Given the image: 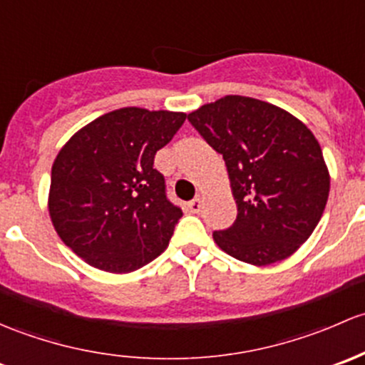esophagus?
<instances>
[{
    "mask_svg": "<svg viewBox=\"0 0 365 365\" xmlns=\"http://www.w3.org/2000/svg\"><path fill=\"white\" fill-rule=\"evenodd\" d=\"M187 207H190V210L191 212H200V209H202V198L200 197H197V198H193V200L191 202H187Z\"/></svg>",
    "mask_w": 365,
    "mask_h": 365,
    "instance_id": "1",
    "label": "esophagus"
}]
</instances>
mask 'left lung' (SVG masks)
<instances>
[{
  "instance_id": "1",
  "label": "left lung",
  "mask_w": 365,
  "mask_h": 365,
  "mask_svg": "<svg viewBox=\"0 0 365 365\" xmlns=\"http://www.w3.org/2000/svg\"><path fill=\"white\" fill-rule=\"evenodd\" d=\"M187 121L223 155L237 220L214 232L217 246L251 265L294 255L320 221L330 175L318 140L290 112L230 95L202 105Z\"/></svg>"
}]
</instances>
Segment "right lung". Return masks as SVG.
<instances>
[{
    "label": "right lung",
    "mask_w": 365,
    "mask_h": 365,
    "mask_svg": "<svg viewBox=\"0 0 365 365\" xmlns=\"http://www.w3.org/2000/svg\"><path fill=\"white\" fill-rule=\"evenodd\" d=\"M184 119V112L118 108L78 130L56 156L48 214L63 242L89 265L131 272L168 246L182 210L153 165Z\"/></svg>",
    "instance_id": "right-lung-1"
}]
</instances>
